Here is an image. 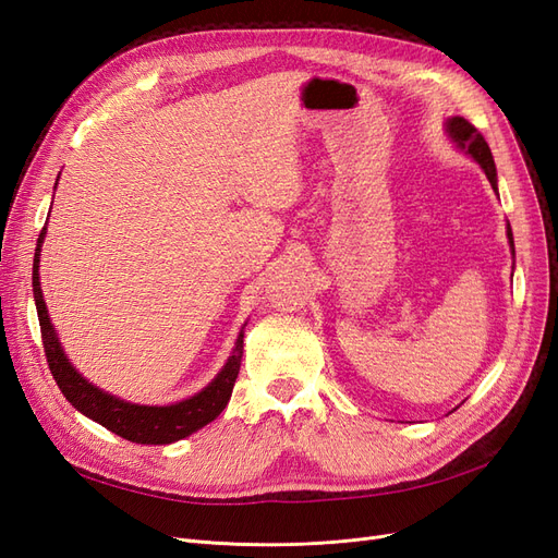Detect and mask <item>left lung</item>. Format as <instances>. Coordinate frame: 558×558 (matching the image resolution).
<instances>
[{"label":"left lung","mask_w":558,"mask_h":558,"mask_svg":"<svg viewBox=\"0 0 558 558\" xmlns=\"http://www.w3.org/2000/svg\"><path fill=\"white\" fill-rule=\"evenodd\" d=\"M447 132L451 134V140H453L456 144H459L463 150H468V154L482 165V170H484L488 183H492V189L498 193V179H496L494 156H492V148H488L486 140L482 137V132H480L475 125H472V123H468L465 118H461V116H453V118H451V121L447 123ZM508 238H510V244H512V248H514V240H512L510 226H508Z\"/></svg>","instance_id":"8db88e82"}]
</instances>
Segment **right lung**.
Here are the masks:
<instances>
[{
    "label": "right lung",
    "instance_id": "obj_1",
    "mask_svg": "<svg viewBox=\"0 0 558 558\" xmlns=\"http://www.w3.org/2000/svg\"><path fill=\"white\" fill-rule=\"evenodd\" d=\"M44 232L46 228L41 230L37 240L35 265H32V286H35L32 291H35L46 361L50 367V375H53L56 384L60 386L62 396L70 400L78 412L90 416L93 421H97V424H102L107 430L137 445H170V442L183 440L185 435L207 426L209 421H214L218 414H221L232 396V386L240 375L242 353H244V332H240L238 344H234V351L228 359L226 367L218 373V377L205 388V391H199L197 396L181 400L177 404H167V408H146V404H132L121 398H113L105 391H99V388H95L76 373L64 356L53 326H50L46 302L41 295L39 251L44 242Z\"/></svg>",
    "mask_w": 558,
    "mask_h": 558
}]
</instances>
